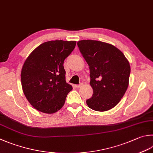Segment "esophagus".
<instances>
[{
    "mask_svg": "<svg viewBox=\"0 0 153 153\" xmlns=\"http://www.w3.org/2000/svg\"><path fill=\"white\" fill-rule=\"evenodd\" d=\"M82 86V83H80V84H79V85H76V86L77 88H80V87H81V86Z\"/></svg>",
    "mask_w": 153,
    "mask_h": 153,
    "instance_id": "esophagus-1",
    "label": "esophagus"
}]
</instances>
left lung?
I'll list each match as a JSON object with an SVG mask.
<instances>
[{
    "label": "left lung",
    "mask_w": 153,
    "mask_h": 153,
    "mask_svg": "<svg viewBox=\"0 0 153 153\" xmlns=\"http://www.w3.org/2000/svg\"><path fill=\"white\" fill-rule=\"evenodd\" d=\"M77 45L89 66L93 89L86 104L94 111L110 110L119 102L128 88L131 73L128 60L119 49L108 43L82 40Z\"/></svg>",
    "instance_id": "obj_1"
}]
</instances>
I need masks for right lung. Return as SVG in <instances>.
<instances>
[{
    "instance_id": "obj_1",
    "label": "right lung",
    "mask_w": 153,
    "mask_h": 153,
    "mask_svg": "<svg viewBox=\"0 0 153 153\" xmlns=\"http://www.w3.org/2000/svg\"><path fill=\"white\" fill-rule=\"evenodd\" d=\"M76 41H51L36 48L23 65V92L34 108L51 114L61 108L73 87L66 82L64 60Z\"/></svg>"
}]
</instances>
